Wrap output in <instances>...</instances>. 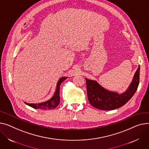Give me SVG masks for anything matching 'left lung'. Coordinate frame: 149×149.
<instances>
[{
	"label": "left lung",
	"mask_w": 149,
	"mask_h": 149,
	"mask_svg": "<svg viewBox=\"0 0 149 149\" xmlns=\"http://www.w3.org/2000/svg\"><path fill=\"white\" fill-rule=\"evenodd\" d=\"M140 66L135 73L132 83L122 94L109 91L97 81L86 78L87 93L90 104L102 110H112L124 105L133 96L139 84Z\"/></svg>",
	"instance_id": "1"
}]
</instances>
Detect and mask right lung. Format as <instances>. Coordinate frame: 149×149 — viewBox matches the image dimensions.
Instances as JSON below:
<instances>
[{
	"mask_svg": "<svg viewBox=\"0 0 149 149\" xmlns=\"http://www.w3.org/2000/svg\"><path fill=\"white\" fill-rule=\"evenodd\" d=\"M68 77H62L58 81L56 86V90L54 92L53 96L50 99V100H48L42 103H39V104H29L24 102V103L35 109H44V110H50V109H53L56 108L60 102V86L61 83L65 81Z\"/></svg>",
	"mask_w": 149,
	"mask_h": 149,
	"instance_id": "obj_1",
	"label": "right lung"
}]
</instances>
